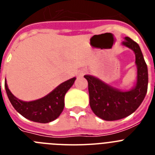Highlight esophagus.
<instances>
[{"instance_id":"1","label":"esophagus","mask_w":155,"mask_h":155,"mask_svg":"<svg viewBox=\"0 0 155 155\" xmlns=\"http://www.w3.org/2000/svg\"><path fill=\"white\" fill-rule=\"evenodd\" d=\"M86 74V71H81L80 73H79V76H84V74Z\"/></svg>"}]
</instances>
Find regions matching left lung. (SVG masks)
<instances>
[{
  "label": "left lung",
  "instance_id": "1",
  "mask_svg": "<svg viewBox=\"0 0 155 155\" xmlns=\"http://www.w3.org/2000/svg\"><path fill=\"white\" fill-rule=\"evenodd\" d=\"M123 45L133 50L136 56L137 82L132 90L121 91L96 78L84 76L88 83L91 110L99 118L107 121L118 120L132 114L143 102L147 91V67L139 45L129 37H126Z\"/></svg>",
  "mask_w": 155,
  "mask_h": 155
}]
</instances>
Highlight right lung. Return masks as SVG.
Returning <instances> with one entry per match:
<instances>
[{
    "label": "right lung",
    "instance_id": "right-lung-1",
    "mask_svg": "<svg viewBox=\"0 0 155 155\" xmlns=\"http://www.w3.org/2000/svg\"><path fill=\"white\" fill-rule=\"evenodd\" d=\"M75 79L76 78H73L64 82L46 96L32 102H23L18 99L8 89L6 81L5 86L8 98L18 113L31 121L46 124L56 120L62 113L64 95L73 85Z\"/></svg>",
    "mask_w": 155,
    "mask_h": 155
}]
</instances>
